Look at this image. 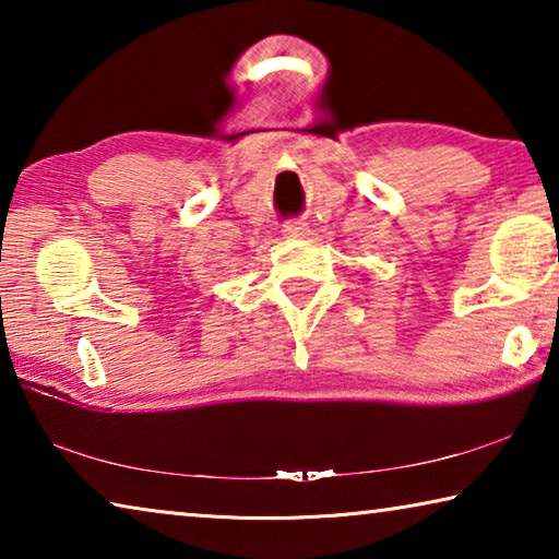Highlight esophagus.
<instances>
[{"mask_svg":"<svg viewBox=\"0 0 559 559\" xmlns=\"http://www.w3.org/2000/svg\"><path fill=\"white\" fill-rule=\"evenodd\" d=\"M283 234H286L288 239H306L308 224L302 219H288L286 224H283Z\"/></svg>","mask_w":559,"mask_h":559,"instance_id":"1","label":"esophagus"}]
</instances>
